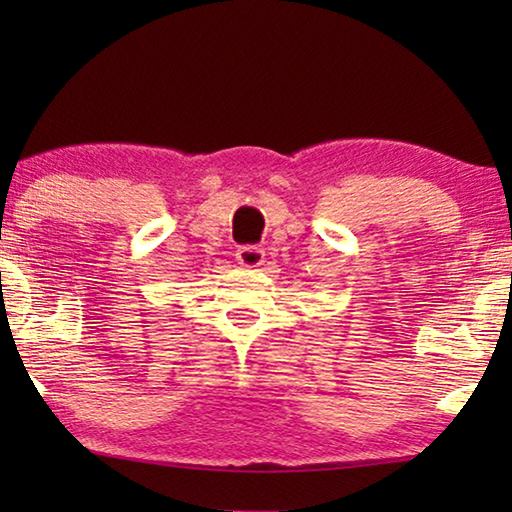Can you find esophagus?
<instances>
[{
  "mask_svg": "<svg viewBox=\"0 0 512 512\" xmlns=\"http://www.w3.org/2000/svg\"><path fill=\"white\" fill-rule=\"evenodd\" d=\"M264 262V250L255 246H244L237 250V264L244 268H257Z\"/></svg>",
  "mask_w": 512,
  "mask_h": 512,
  "instance_id": "esophagus-1",
  "label": "esophagus"
}]
</instances>
